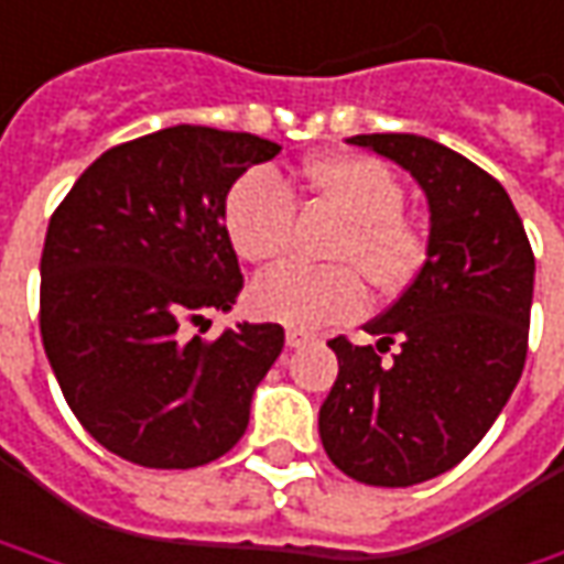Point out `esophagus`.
<instances>
[{"instance_id": "1", "label": "esophagus", "mask_w": 564, "mask_h": 564, "mask_svg": "<svg viewBox=\"0 0 564 564\" xmlns=\"http://www.w3.org/2000/svg\"><path fill=\"white\" fill-rule=\"evenodd\" d=\"M315 340V334H305V330H286V346L290 349H300L305 343Z\"/></svg>"}]
</instances>
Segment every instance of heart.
<instances>
[{
  "label": "heart",
  "mask_w": 564,
  "mask_h": 564,
  "mask_svg": "<svg viewBox=\"0 0 564 564\" xmlns=\"http://www.w3.org/2000/svg\"><path fill=\"white\" fill-rule=\"evenodd\" d=\"M308 189L334 205L346 224L330 259L346 264L281 268L249 290L252 315L286 327H324L359 318L368 308L361 270L380 293H402L427 262V237L405 212L397 171L371 155H321L305 165ZM296 196L274 167L240 174L224 196V234L234 252L252 264H271L290 246Z\"/></svg>",
  "instance_id": "b5f03b06"
}]
</instances>
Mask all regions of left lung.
<instances>
[{"label": "left lung", "instance_id": "8db88e82", "mask_svg": "<svg viewBox=\"0 0 564 564\" xmlns=\"http://www.w3.org/2000/svg\"><path fill=\"white\" fill-rule=\"evenodd\" d=\"M427 196V262L365 330L327 343L340 375L318 412L324 453L359 484L412 487L456 468L494 427L528 359L534 252L484 167L415 133H359ZM398 343V356L382 352Z\"/></svg>", "mask_w": 564, "mask_h": 564}]
</instances>
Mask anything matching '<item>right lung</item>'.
Returning <instances> with one entry per match:
<instances>
[{
	"label": "right lung",
	"mask_w": 564,
	"mask_h": 564,
	"mask_svg": "<svg viewBox=\"0 0 564 564\" xmlns=\"http://www.w3.org/2000/svg\"><path fill=\"white\" fill-rule=\"evenodd\" d=\"M278 143L177 124L102 152L55 208L40 259V334L70 412L143 468H199L237 446L281 324L184 340V321L243 290L224 196Z\"/></svg>",
	"instance_id": "1"
}]
</instances>
